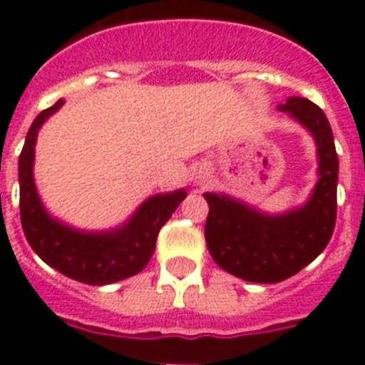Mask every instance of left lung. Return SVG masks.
Segmentation results:
<instances>
[{
	"mask_svg": "<svg viewBox=\"0 0 365 365\" xmlns=\"http://www.w3.org/2000/svg\"><path fill=\"white\" fill-rule=\"evenodd\" d=\"M279 111L313 135L319 180L305 203L269 215L225 193H205L207 248L225 272L254 283H277L295 275L327 248L336 222L338 156L332 128L321 107L289 97Z\"/></svg>",
	"mask_w": 365,
	"mask_h": 365,
	"instance_id": "left-lung-1",
	"label": "left lung"
}]
</instances>
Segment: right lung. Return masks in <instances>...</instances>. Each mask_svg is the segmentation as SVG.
<instances>
[{
	"mask_svg": "<svg viewBox=\"0 0 365 365\" xmlns=\"http://www.w3.org/2000/svg\"><path fill=\"white\" fill-rule=\"evenodd\" d=\"M62 105L64 101L60 99L52 107L38 113L21 150L19 207L25 237L41 260L76 282L107 285L127 279L150 262L160 229L185 199L187 191L175 190L152 195L136 209L133 217L111 230L90 232L54 219L38 197L33 166L38 128Z\"/></svg>",
	"mask_w": 365,
	"mask_h": 365,
	"instance_id": "1",
	"label": "right lung"
}]
</instances>
